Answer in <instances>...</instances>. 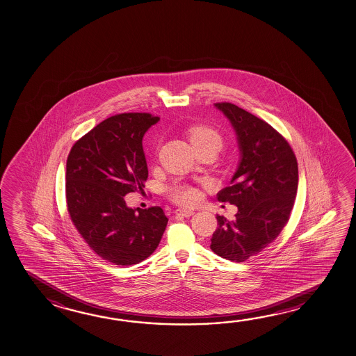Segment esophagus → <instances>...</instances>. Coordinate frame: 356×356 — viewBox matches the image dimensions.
I'll return each instance as SVG.
<instances>
[{
  "label": "esophagus",
  "mask_w": 356,
  "mask_h": 356,
  "mask_svg": "<svg viewBox=\"0 0 356 356\" xmlns=\"http://www.w3.org/2000/svg\"><path fill=\"white\" fill-rule=\"evenodd\" d=\"M175 212L177 216H182V218H190L193 215V210H186V209H177Z\"/></svg>",
  "instance_id": "obj_1"
}]
</instances>
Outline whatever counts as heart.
Instances as JSON below:
<instances>
[{"label": "heart", "mask_w": 356, "mask_h": 356, "mask_svg": "<svg viewBox=\"0 0 356 356\" xmlns=\"http://www.w3.org/2000/svg\"><path fill=\"white\" fill-rule=\"evenodd\" d=\"M190 141L193 149L201 146H215L218 150L222 146V138L216 130L207 126H196L190 131ZM170 199L182 206L195 205L200 200V191L196 187L180 184L169 190Z\"/></svg>", "instance_id": "obj_1"}]
</instances>
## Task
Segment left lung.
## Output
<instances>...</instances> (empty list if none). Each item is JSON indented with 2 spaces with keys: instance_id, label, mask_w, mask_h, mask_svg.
Wrapping results in <instances>:
<instances>
[{
  "instance_id": "obj_1",
  "label": "left lung",
  "mask_w": 356,
  "mask_h": 356,
  "mask_svg": "<svg viewBox=\"0 0 356 356\" xmlns=\"http://www.w3.org/2000/svg\"><path fill=\"white\" fill-rule=\"evenodd\" d=\"M215 107L236 134L240 160L231 186L218 193V201L237 206L236 218L216 216L210 248L226 260L243 262L273 243L289 221L298 193V163L286 140L268 122L229 102Z\"/></svg>"
}]
</instances>
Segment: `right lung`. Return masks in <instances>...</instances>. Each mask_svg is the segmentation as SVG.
Returning a JSON list of instances; mask_svg holds the SVG:
<instances>
[{
    "mask_svg": "<svg viewBox=\"0 0 356 356\" xmlns=\"http://www.w3.org/2000/svg\"><path fill=\"white\" fill-rule=\"evenodd\" d=\"M159 120L141 113L108 118L82 136L67 157L71 220L97 255L120 266L147 259L169 221L159 206L131 209L124 199L145 187L149 170L143 138Z\"/></svg>",
    "mask_w": 356,
    "mask_h": 356,
    "instance_id": "add662e5",
    "label": "right lung"
}]
</instances>
